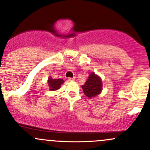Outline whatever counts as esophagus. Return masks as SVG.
<instances>
[{"label": "esophagus", "instance_id": "esophagus-1", "mask_svg": "<svg viewBox=\"0 0 150 150\" xmlns=\"http://www.w3.org/2000/svg\"><path fill=\"white\" fill-rule=\"evenodd\" d=\"M68 80H70V81H74V80H75V78H69Z\"/></svg>", "mask_w": 150, "mask_h": 150}]
</instances>
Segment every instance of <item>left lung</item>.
Here are the masks:
<instances>
[{
    "mask_svg": "<svg viewBox=\"0 0 150 150\" xmlns=\"http://www.w3.org/2000/svg\"><path fill=\"white\" fill-rule=\"evenodd\" d=\"M102 87L103 84H102L101 78L98 75H96L95 72L90 74L85 84L82 86L85 95L89 98L99 95L101 93Z\"/></svg>",
    "mask_w": 150,
    "mask_h": 150,
    "instance_id": "1",
    "label": "left lung"
}]
</instances>
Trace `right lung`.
<instances>
[{
	"label": "right lung",
	"instance_id": "obj_1",
	"mask_svg": "<svg viewBox=\"0 0 150 150\" xmlns=\"http://www.w3.org/2000/svg\"><path fill=\"white\" fill-rule=\"evenodd\" d=\"M64 80L62 79H52V78H50L48 79V86L50 88V91H57L59 89L61 85L64 83Z\"/></svg>",
	"mask_w": 150,
	"mask_h": 150
}]
</instances>
